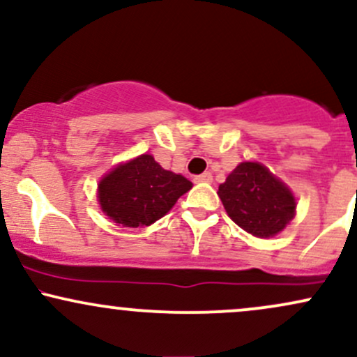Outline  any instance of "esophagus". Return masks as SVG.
Here are the masks:
<instances>
[{"mask_svg":"<svg viewBox=\"0 0 357 357\" xmlns=\"http://www.w3.org/2000/svg\"><path fill=\"white\" fill-rule=\"evenodd\" d=\"M211 181H213L211 173H203V174L196 176V178H195V183H211Z\"/></svg>","mask_w":357,"mask_h":357,"instance_id":"obj_1","label":"esophagus"}]
</instances>
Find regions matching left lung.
<instances>
[{"mask_svg":"<svg viewBox=\"0 0 357 357\" xmlns=\"http://www.w3.org/2000/svg\"><path fill=\"white\" fill-rule=\"evenodd\" d=\"M218 196L228 216L258 238L275 236L296 216L292 191L260 162H240L220 184Z\"/></svg>","mask_w":357,"mask_h":357,"instance_id":"left-lung-1","label":"left lung"}]
</instances>
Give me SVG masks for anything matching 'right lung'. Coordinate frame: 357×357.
Returning <instances> with one entry per match:
<instances>
[{
  "label": "right lung",
  "instance_id": "right-lung-1",
  "mask_svg": "<svg viewBox=\"0 0 357 357\" xmlns=\"http://www.w3.org/2000/svg\"><path fill=\"white\" fill-rule=\"evenodd\" d=\"M191 188L192 183L184 176L162 169L151 154H141L100 179L97 199L114 223L129 228L149 227Z\"/></svg>",
  "mask_w": 357,
  "mask_h": 357
}]
</instances>
